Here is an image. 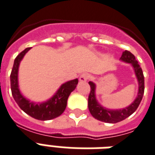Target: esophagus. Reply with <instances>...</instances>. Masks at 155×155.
<instances>
[{
  "instance_id": "esophagus-1",
  "label": "esophagus",
  "mask_w": 155,
  "mask_h": 155,
  "mask_svg": "<svg viewBox=\"0 0 155 155\" xmlns=\"http://www.w3.org/2000/svg\"><path fill=\"white\" fill-rule=\"evenodd\" d=\"M88 78H89V75L87 73H82V75L79 77V81L80 82H87Z\"/></svg>"
}]
</instances>
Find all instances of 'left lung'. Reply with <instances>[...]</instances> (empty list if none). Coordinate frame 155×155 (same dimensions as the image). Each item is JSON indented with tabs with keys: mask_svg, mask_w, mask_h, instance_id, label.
<instances>
[{
	"mask_svg": "<svg viewBox=\"0 0 155 155\" xmlns=\"http://www.w3.org/2000/svg\"><path fill=\"white\" fill-rule=\"evenodd\" d=\"M122 62L130 64L133 68L135 76L137 78L138 82V92L137 97L128 106L123 108V109H108L101 104L96 99L95 90L96 85L95 82H89L91 86V92L88 97V109L91 114L95 117V119L101 122L108 123H116L124 120L125 118L128 117L137 110L139 106L140 101L142 100L145 90V81H144V75L141 68L140 67L139 64L136 60V58L131 52L128 51H123L122 56L120 58Z\"/></svg>",
	"mask_w": 155,
	"mask_h": 155,
	"instance_id": "8db88e82",
	"label": "left lung"
}]
</instances>
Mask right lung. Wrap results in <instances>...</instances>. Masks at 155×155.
<instances>
[{"mask_svg": "<svg viewBox=\"0 0 155 155\" xmlns=\"http://www.w3.org/2000/svg\"><path fill=\"white\" fill-rule=\"evenodd\" d=\"M31 48H26L16 57L10 74V87L15 102L24 112L35 119L51 120L62 114L67 106V101L72 91L75 90L78 79L75 78L63 83L56 92L47 101L35 102L24 96L18 85V68L24 55Z\"/></svg>", "mask_w": 155, "mask_h": 155, "instance_id": "add662e5", "label": "right lung"}]
</instances>
